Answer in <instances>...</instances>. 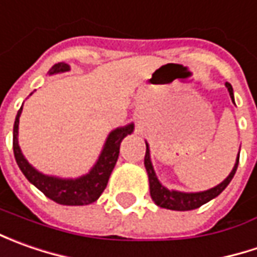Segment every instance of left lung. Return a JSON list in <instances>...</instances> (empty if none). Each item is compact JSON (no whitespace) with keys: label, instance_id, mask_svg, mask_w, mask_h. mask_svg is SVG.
<instances>
[{"label":"left lung","instance_id":"left-lung-1","mask_svg":"<svg viewBox=\"0 0 257 257\" xmlns=\"http://www.w3.org/2000/svg\"><path fill=\"white\" fill-rule=\"evenodd\" d=\"M226 87L229 90V94L233 100V88L232 85L229 83H226ZM237 164H239V156H237V160L236 164L233 167L232 173L223 180L220 184H217L216 187L209 189L206 192H199V193H182L176 192V190H167L166 187H163L160 182L157 180L156 177V173H154L153 166L150 162V152H149V144H146V156H144V166H146V170L149 174V183H150V194H152V199L154 203L160 207H166V209H170V210H193V209H197L203 206L204 203L210 202L212 199H214L216 196H219L220 193L227 187V184L232 182L233 176L237 170Z\"/></svg>","mask_w":257,"mask_h":257}]
</instances>
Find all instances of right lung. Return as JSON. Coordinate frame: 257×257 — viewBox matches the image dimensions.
I'll return each instance as SVG.
<instances>
[{
  "label": "right lung",
  "mask_w": 257,
  "mask_h": 257,
  "mask_svg": "<svg viewBox=\"0 0 257 257\" xmlns=\"http://www.w3.org/2000/svg\"><path fill=\"white\" fill-rule=\"evenodd\" d=\"M70 67L64 63L55 64L51 70L50 74L61 73V71H68ZM23 107L18 110L17 117H15L14 132H13V149H14V156L18 167L24 176L28 179V182L34 184L38 190L44 193L45 196L55 203L65 204V206H83V204H90L95 202L101 193L104 192L110 174L113 172L115 162L118 159L120 153V143L127 134L133 132V124H128L125 127H120L113 130L110 136L107 137V142L104 144V149L97 163L91 169V172L85 174L80 179H57L51 176H45L43 173L37 172L31 164L24 159V156L20 150L18 146V124H20V115H21Z\"/></svg>",
  "instance_id": "add662e5"
}]
</instances>
